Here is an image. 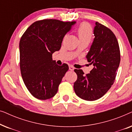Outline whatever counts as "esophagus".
<instances>
[{"mask_svg": "<svg viewBox=\"0 0 132 132\" xmlns=\"http://www.w3.org/2000/svg\"><path fill=\"white\" fill-rule=\"evenodd\" d=\"M69 70H70V71H73V70H75V68H74V67H73V66L70 65L69 66Z\"/></svg>", "mask_w": 132, "mask_h": 132, "instance_id": "esophagus-1", "label": "esophagus"}]
</instances>
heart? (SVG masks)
Returning a JSON list of instances; mask_svg holds the SVG:
<instances>
[{"instance_id":"heart-1","label":"heart","mask_w":132,"mask_h":132,"mask_svg":"<svg viewBox=\"0 0 132 132\" xmlns=\"http://www.w3.org/2000/svg\"><path fill=\"white\" fill-rule=\"evenodd\" d=\"M78 35L79 40L86 39L90 41L93 35V31L89 24L86 23H82L78 29Z\"/></svg>"}]
</instances>
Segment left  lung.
Segmentation results:
<instances>
[{
  "label": "left lung",
  "instance_id": "obj_1",
  "mask_svg": "<svg viewBox=\"0 0 132 132\" xmlns=\"http://www.w3.org/2000/svg\"><path fill=\"white\" fill-rule=\"evenodd\" d=\"M94 38L86 56L94 68L84 75L82 70H75L77 79L74 84L75 93L80 98L94 101L103 96L114 83L120 62V51L114 34L98 22L93 30Z\"/></svg>",
  "mask_w": 132,
  "mask_h": 132
}]
</instances>
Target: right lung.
Listing matches in <instances>:
<instances>
[{"mask_svg":"<svg viewBox=\"0 0 132 132\" xmlns=\"http://www.w3.org/2000/svg\"><path fill=\"white\" fill-rule=\"evenodd\" d=\"M76 21L53 19L37 21L21 37L19 44L21 76L30 94L39 100L55 96L68 65H58L52 54L60 50L63 38Z\"/></svg>","mask_w":132,"mask_h":132,"instance_id":"add662e5","label":"right lung"}]
</instances>
